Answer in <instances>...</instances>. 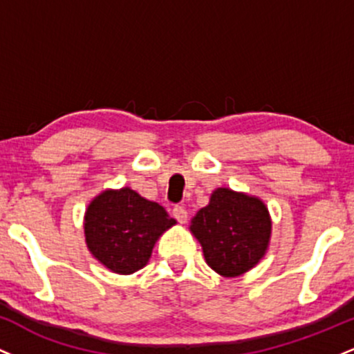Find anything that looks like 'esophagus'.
<instances>
[{"label":"esophagus","instance_id":"34e87169","mask_svg":"<svg viewBox=\"0 0 354 354\" xmlns=\"http://www.w3.org/2000/svg\"><path fill=\"white\" fill-rule=\"evenodd\" d=\"M173 216L176 218L180 223H186V219H188V211H186L185 206L176 205L173 208Z\"/></svg>","mask_w":354,"mask_h":354}]
</instances>
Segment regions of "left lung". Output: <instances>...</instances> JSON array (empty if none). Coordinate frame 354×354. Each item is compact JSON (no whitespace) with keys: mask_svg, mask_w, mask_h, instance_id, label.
<instances>
[{"mask_svg":"<svg viewBox=\"0 0 354 354\" xmlns=\"http://www.w3.org/2000/svg\"><path fill=\"white\" fill-rule=\"evenodd\" d=\"M189 230L200 241L211 270L234 278L254 268L265 256L271 218L259 198L218 188L211 193L208 206L191 219Z\"/></svg>","mask_w":354,"mask_h":354,"instance_id":"obj_1","label":"left lung"}]
</instances>
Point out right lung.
<instances>
[{
	"mask_svg": "<svg viewBox=\"0 0 354 354\" xmlns=\"http://www.w3.org/2000/svg\"><path fill=\"white\" fill-rule=\"evenodd\" d=\"M176 225L158 203L131 188L106 189L89 203L84 214L88 250L118 274H131L149 261L154 243Z\"/></svg>",
	"mask_w": 354,
	"mask_h": 354,
	"instance_id": "obj_1",
	"label": "right lung"
}]
</instances>
